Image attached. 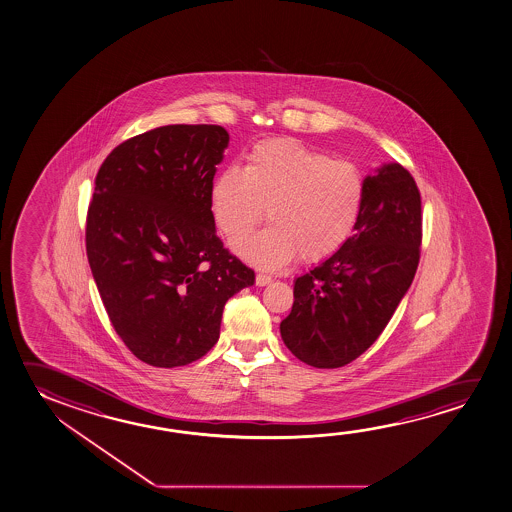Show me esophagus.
Returning <instances> with one entry per match:
<instances>
[{
    "instance_id": "obj_1",
    "label": "esophagus",
    "mask_w": 512,
    "mask_h": 512,
    "mask_svg": "<svg viewBox=\"0 0 512 512\" xmlns=\"http://www.w3.org/2000/svg\"><path fill=\"white\" fill-rule=\"evenodd\" d=\"M272 283V277L267 276V274H258L256 276V284L258 286H267V284Z\"/></svg>"
}]
</instances>
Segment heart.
<instances>
[{
  "mask_svg": "<svg viewBox=\"0 0 512 512\" xmlns=\"http://www.w3.org/2000/svg\"><path fill=\"white\" fill-rule=\"evenodd\" d=\"M211 213L229 244L242 242L265 217L270 226L238 252L261 268L284 267L301 254L322 261L340 251L356 229L365 201L357 165L292 138L263 140L213 179Z\"/></svg>",
  "mask_w": 512,
  "mask_h": 512,
  "instance_id": "obj_1",
  "label": "heart"
}]
</instances>
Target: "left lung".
Instances as JSON below:
<instances>
[{
	"label": "left lung",
	"mask_w": 512,
	"mask_h": 512,
	"mask_svg": "<svg viewBox=\"0 0 512 512\" xmlns=\"http://www.w3.org/2000/svg\"><path fill=\"white\" fill-rule=\"evenodd\" d=\"M422 245V197L400 163L365 178L354 235L329 260L297 277L281 338L315 368L361 356L390 322L413 283Z\"/></svg>",
	"instance_id": "8db88e82"
}]
</instances>
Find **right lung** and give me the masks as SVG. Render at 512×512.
Returning a JSON list of instances; mask_svg holds the SVG:
<instances>
[{
    "label": "right lung",
    "instance_id": "add662e5",
    "mask_svg": "<svg viewBox=\"0 0 512 512\" xmlns=\"http://www.w3.org/2000/svg\"><path fill=\"white\" fill-rule=\"evenodd\" d=\"M215 124H171L115 147L96 176L85 244L101 301L133 356L174 368L217 343L229 297L254 284L211 213Z\"/></svg>",
    "mask_w": 512,
    "mask_h": 512
}]
</instances>
